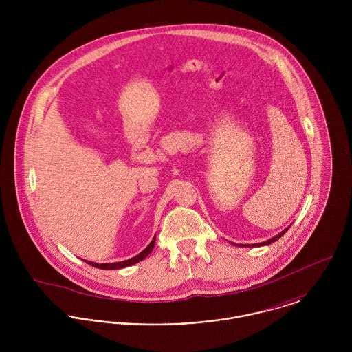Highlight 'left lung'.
<instances>
[{
    "label": "left lung",
    "instance_id": "left-lung-1",
    "mask_svg": "<svg viewBox=\"0 0 352 352\" xmlns=\"http://www.w3.org/2000/svg\"><path fill=\"white\" fill-rule=\"evenodd\" d=\"M287 230H289V228H287V229H285L283 232H280L279 234H276L275 237H272V239H271V240H268V241H264V243H258V244H244V245H240V247H248V248H250V247H261V245H268V244H272L274 241L279 240V239H280V237H282V236H283V234H285ZM234 245H236V244H234Z\"/></svg>",
    "mask_w": 352,
    "mask_h": 352
}]
</instances>
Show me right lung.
Listing matches in <instances>:
<instances>
[{
    "label": "right lung",
    "mask_w": 352,
    "mask_h": 352,
    "mask_svg": "<svg viewBox=\"0 0 352 352\" xmlns=\"http://www.w3.org/2000/svg\"><path fill=\"white\" fill-rule=\"evenodd\" d=\"M154 243H155V236L153 237V240H151V244L144 250V251L141 252L140 254H137V256H134V257H131V258H129V260H124V261H118V263H105V264H99V263H94V261H88V260H85L88 264H91V265H94V267H96V268H101V270H119V268H124V267H130V265H133V264H135V263H140L141 260H144L151 251H153V247H154Z\"/></svg>",
    "instance_id": "add662e5"
}]
</instances>
